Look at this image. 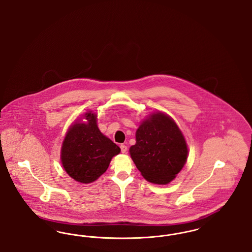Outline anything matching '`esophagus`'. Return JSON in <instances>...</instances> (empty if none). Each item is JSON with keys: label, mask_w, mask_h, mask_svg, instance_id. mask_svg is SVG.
<instances>
[{"label": "esophagus", "mask_w": 252, "mask_h": 252, "mask_svg": "<svg viewBox=\"0 0 252 252\" xmlns=\"http://www.w3.org/2000/svg\"><path fill=\"white\" fill-rule=\"evenodd\" d=\"M121 152L123 153V154H125V153H126V151H127V146L126 145V144H121Z\"/></svg>", "instance_id": "obj_1"}]
</instances>
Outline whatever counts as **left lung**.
I'll return each instance as SVG.
<instances>
[{"instance_id": "8db88e82", "label": "left lung", "mask_w": 252, "mask_h": 252, "mask_svg": "<svg viewBox=\"0 0 252 252\" xmlns=\"http://www.w3.org/2000/svg\"><path fill=\"white\" fill-rule=\"evenodd\" d=\"M136 167L149 182L165 185L187 160L188 148L180 127L170 116L158 111L143 121L129 148Z\"/></svg>"}]
</instances>
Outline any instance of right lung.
Instances as JSON below:
<instances>
[{
  "label": "right lung",
  "instance_id": "obj_1",
  "mask_svg": "<svg viewBox=\"0 0 252 252\" xmlns=\"http://www.w3.org/2000/svg\"><path fill=\"white\" fill-rule=\"evenodd\" d=\"M84 123L70 126L61 146V162L67 174L81 183H91L103 175L120 147L102 134L97 126V115L88 111Z\"/></svg>",
  "mask_w": 252,
  "mask_h": 252
}]
</instances>
